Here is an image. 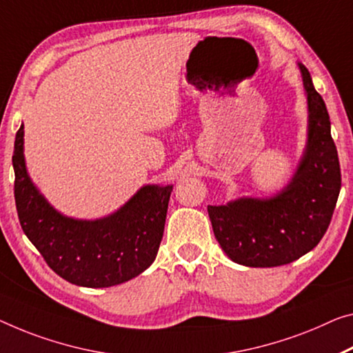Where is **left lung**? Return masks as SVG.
Segmentation results:
<instances>
[{
  "instance_id": "1",
  "label": "left lung",
  "mask_w": 353,
  "mask_h": 353,
  "mask_svg": "<svg viewBox=\"0 0 353 353\" xmlns=\"http://www.w3.org/2000/svg\"><path fill=\"white\" fill-rule=\"evenodd\" d=\"M300 70L307 94L309 134L294 180L273 199H240L208 207L222 251L246 267H279L305 256L322 240L338 202L341 167L327 107L309 70L303 64Z\"/></svg>"
}]
</instances>
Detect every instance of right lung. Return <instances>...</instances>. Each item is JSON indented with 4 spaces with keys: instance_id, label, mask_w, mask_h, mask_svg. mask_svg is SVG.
<instances>
[{
    "instance_id": "add662e5",
    "label": "right lung",
    "mask_w": 353,
    "mask_h": 353,
    "mask_svg": "<svg viewBox=\"0 0 353 353\" xmlns=\"http://www.w3.org/2000/svg\"><path fill=\"white\" fill-rule=\"evenodd\" d=\"M12 165L21 229L68 283L91 289L117 285L154 262L172 186H145L108 218L77 221L59 214L32 186L23 159V124L15 135Z\"/></svg>"
}]
</instances>
